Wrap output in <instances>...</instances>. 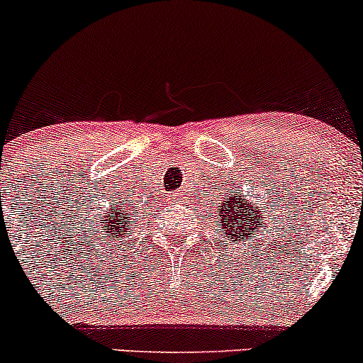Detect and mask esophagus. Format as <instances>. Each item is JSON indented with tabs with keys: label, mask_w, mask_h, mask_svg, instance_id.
Returning <instances> with one entry per match:
<instances>
[{
	"label": "esophagus",
	"mask_w": 363,
	"mask_h": 363,
	"mask_svg": "<svg viewBox=\"0 0 363 363\" xmlns=\"http://www.w3.org/2000/svg\"><path fill=\"white\" fill-rule=\"evenodd\" d=\"M175 196H177V194H172V198H175Z\"/></svg>",
	"instance_id": "1"
}]
</instances>
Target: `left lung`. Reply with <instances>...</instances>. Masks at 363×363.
Returning <instances> with one entry per match:
<instances>
[{
	"label": "left lung",
	"instance_id": "left-lung-1",
	"mask_svg": "<svg viewBox=\"0 0 363 363\" xmlns=\"http://www.w3.org/2000/svg\"><path fill=\"white\" fill-rule=\"evenodd\" d=\"M217 208V224L220 225V236L236 241V245L245 240H248V242L252 241V238L260 233L262 225L265 224L262 206H255L252 201H248V198L242 200V193L230 194V196L225 193V198L220 200Z\"/></svg>",
	"mask_w": 363,
	"mask_h": 363
}]
</instances>
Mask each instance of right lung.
Returning <instances> with one entry per match:
<instances>
[{
	"instance_id": "1",
	"label": "right lung",
	"mask_w": 363,
	"mask_h": 363,
	"mask_svg": "<svg viewBox=\"0 0 363 363\" xmlns=\"http://www.w3.org/2000/svg\"><path fill=\"white\" fill-rule=\"evenodd\" d=\"M102 218V222H99V218ZM96 224H103V233L110 234V241H117V238H123L125 234H129V225L134 224L133 220V212H127L121 203L117 200L110 201V208L106 210V213H98Z\"/></svg>"
}]
</instances>
